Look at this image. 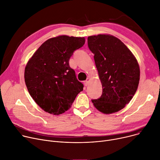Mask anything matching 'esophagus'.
<instances>
[{
    "mask_svg": "<svg viewBox=\"0 0 160 160\" xmlns=\"http://www.w3.org/2000/svg\"><path fill=\"white\" fill-rule=\"evenodd\" d=\"M89 78H87V79L86 80V81H84V86L85 87H87V86H88V82H89Z\"/></svg>",
    "mask_w": 160,
    "mask_h": 160,
    "instance_id": "esophagus-1",
    "label": "esophagus"
}]
</instances>
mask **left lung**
Here are the masks:
<instances>
[{"mask_svg":"<svg viewBox=\"0 0 160 160\" xmlns=\"http://www.w3.org/2000/svg\"><path fill=\"white\" fill-rule=\"evenodd\" d=\"M88 46L94 54L102 88L101 96L92 99L93 104L106 114L118 112L130 101L138 89V61L125 44L112 35L89 36Z\"/></svg>","mask_w":160,"mask_h":160,"instance_id":"obj_1","label":"left lung"}]
</instances>
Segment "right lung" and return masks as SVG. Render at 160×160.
Instances as JSON below:
<instances>
[{"mask_svg":"<svg viewBox=\"0 0 160 160\" xmlns=\"http://www.w3.org/2000/svg\"><path fill=\"white\" fill-rule=\"evenodd\" d=\"M84 37L61 35L45 41L28 62L24 71L30 96L42 110L53 115L68 110L82 91L69 60L84 44Z\"/></svg>","mask_w":160,"mask_h":160,"instance_id":"right-lung-1","label":"right lung"}]
</instances>
